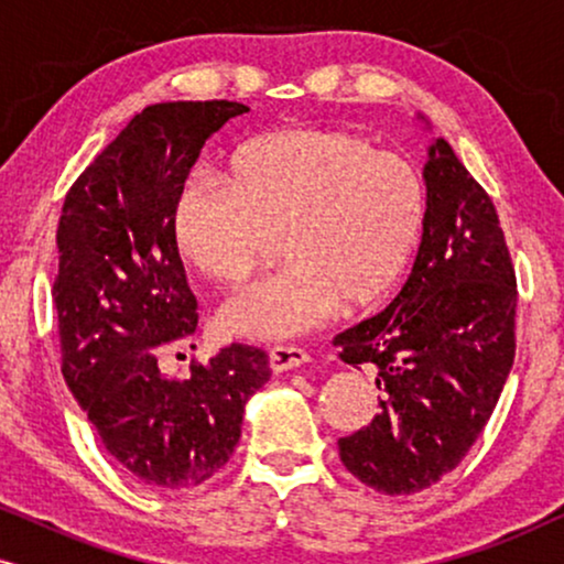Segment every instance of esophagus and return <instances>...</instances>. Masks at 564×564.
<instances>
[{
	"label": "esophagus",
	"instance_id": "1",
	"mask_svg": "<svg viewBox=\"0 0 564 564\" xmlns=\"http://www.w3.org/2000/svg\"><path fill=\"white\" fill-rule=\"evenodd\" d=\"M311 359L305 349H297V346H274L269 351V367H272L274 375L288 372V369H295Z\"/></svg>",
	"mask_w": 564,
	"mask_h": 564
}]
</instances>
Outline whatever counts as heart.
Instances as JSON below:
<instances>
[{
    "instance_id": "b5f03b06",
    "label": "heart",
    "mask_w": 564,
    "mask_h": 564,
    "mask_svg": "<svg viewBox=\"0 0 564 564\" xmlns=\"http://www.w3.org/2000/svg\"><path fill=\"white\" fill-rule=\"evenodd\" d=\"M426 218V189L411 161L357 133L288 128L234 153L228 182L195 174L172 210L176 257L207 280L241 284L280 243V272L220 307L223 330L292 338L338 305H375L395 288Z\"/></svg>"
}]
</instances>
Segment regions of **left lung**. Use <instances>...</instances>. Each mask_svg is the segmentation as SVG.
<instances>
[{"instance_id": "1", "label": "left lung", "mask_w": 564, "mask_h": 564, "mask_svg": "<svg viewBox=\"0 0 564 564\" xmlns=\"http://www.w3.org/2000/svg\"><path fill=\"white\" fill-rule=\"evenodd\" d=\"M426 218L413 272L375 318L334 338L375 365L380 413L338 438L346 469L384 496L442 480L480 436L516 354V272L496 205L444 138L423 166Z\"/></svg>"}]
</instances>
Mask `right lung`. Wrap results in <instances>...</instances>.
<instances>
[{"label": "right lung", "mask_w": 564, "mask_h": 564, "mask_svg": "<svg viewBox=\"0 0 564 564\" xmlns=\"http://www.w3.org/2000/svg\"><path fill=\"white\" fill-rule=\"evenodd\" d=\"M241 102H161L138 112L68 189L58 220L61 372L105 449L138 482L189 490L226 465L269 357L230 344L187 380L159 357L197 328L172 243V210L207 138Z\"/></svg>", "instance_id": "right-lung-1"}]
</instances>
